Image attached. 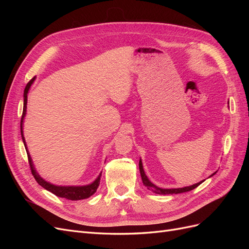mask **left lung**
<instances>
[{"mask_svg": "<svg viewBox=\"0 0 249 249\" xmlns=\"http://www.w3.org/2000/svg\"><path fill=\"white\" fill-rule=\"evenodd\" d=\"M139 170H140V175H141V178H142V183L143 185H144L148 190L153 191L154 193H157V194H178V193H184V192H188V191H191L193 189H195V188L198 187L200 185L201 182L197 183V184H194L192 186H189V187H184V188H178V189H162V188H159L155 186L152 182H149V179L147 178V177L145 176L144 173V170H143V166H142V162L139 161ZM214 175V173H213ZM212 175V176H213Z\"/></svg>", "mask_w": 249, "mask_h": 249, "instance_id": "obj_1", "label": "left lung"}]
</instances>
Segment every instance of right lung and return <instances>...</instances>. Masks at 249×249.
<instances>
[{
	"mask_svg": "<svg viewBox=\"0 0 249 249\" xmlns=\"http://www.w3.org/2000/svg\"><path fill=\"white\" fill-rule=\"evenodd\" d=\"M35 77L32 78L31 80H30L28 82V84L26 85V88H25V91H24V109H22V115H21V120H20V133H21V138H22V141H24V144H25V147L27 148L26 146V142H25V138H24V135H22V119H24L25 115H26V109H27V94H28V91L30 89V86L32 85V83L34 81ZM27 150V155H28V160H29V164H30V168H31V172L32 175L34 177V178L36 179V182L38 183L41 187H43L44 189H47L48 191L52 192L53 194L57 195V196L59 197H63V198H66V199H70V200H80V199H85V198H88L91 196L92 194H94L96 192V189L97 187H99L100 185V180H101V175L100 177L97 178L94 182L92 184L90 185H87V186H81V187H61V186H56V185H53V184H50L48 182H46L43 178H41L38 173L36 172L33 164H32V160H31V157H30L29 153H28V149Z\"/></svg>",
	"mask_w": 249,
	"mask_h": 249,
	"instance_id": "right-lung-1",
	"label": "right lung"
}]
</instances>
